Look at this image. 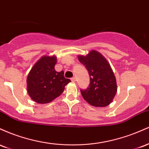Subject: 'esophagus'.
Wrapping results in <instances>:
<instances>
[{
    "label": "esophagus",
    "mask_w": 149,
    "mask_h": 149,
    "mask_svg": "<svg viewBox=\"0 0 149 149\" xmlns=\"http://www.w3.org/2000/svg\"><path fill=\"white\" fill-rule=\"evenodd\" d=\"M71 81L73 82V83H75V82L76 81V78H75V77H73V78H71Z\"/></svg>",
    "instance_id": "34e87169"
}]
</instances>
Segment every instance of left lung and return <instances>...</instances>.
<instances>
[{
    "mask_svg": "<svg viewBox=\"0 0 149 149\" xmlns=\"http://www.w3.org/2000/svg\"><path fill=\"white\" fill-rule=\"evenodd\" d=\"M80 62L88 70L90 85L80 92L84 100L90 105L105 107L113 100L116 92V80L107 59L100 52L90 51L85 56H78Z\"/></svg>",
    "mask_w": 149,
    "mask_h": 149,
    "instance_id": "8db88e82",
    "label": "left lung"
}]
</instances>
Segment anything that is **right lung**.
Instances as JSON below:
<instances>
[{"label": "right lung", "instance_id": "1", "mask_svg": "<svg viewBox=\"0 0 149 149\" xmlns=\"http://www.w3.org/2000/svg\"><path fill=\"white\" fill-rule=\"evenodd\" d=\"M57 58L44 56L36 63L27 77V91L31 99L38 104H47L64 92L71 80L65 78L64 71L54 69Z\"/></svg>", "mask_w": 149, "mask_h": 149}]
</instances>
